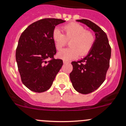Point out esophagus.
<instances>
[{
    "label": "esophagus",
    "instance_id": "34e87169",
    "mask_svg": "<svg viewBox=\"0 0 126 126\" xmlns=\"http://www.w3.org/2000/svg\"><path fill=\"white\" fill-rule=\"evenodd\" d=\"M69 62H68V61L66 60H63V63L64 64H68V63H69Z\"/></svg>",
    "mask_w": 126,
    "mask_h": 126
}]
</instances>
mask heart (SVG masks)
I'll return each instance as SVG.
<instances>
[{
	"instance_id": "heart-1",
	"label": "heart",
	"mask_w": 126,
	"mask_h": 126,
	"mask_svg": "<svg viewBox=\"0 0 126 126\" xmlns=\"http://www.w3.org/2000/svg\"><path fill=\"white\" fill-rule=\"evenodd\" d=\"M63 33L58 29L53 31L52 39L57 50H60L70 40L71 47L64 49L57 54L58 58L64 60H70L87 55L93 47L95 36L93 33L85 30L83 25L76 22H71L62 28Z\"/></svg>"
}]
</instances>
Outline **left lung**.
I'll use <instances>...</instances> for the list:
<instances>
[{"label": "left lung", "instance_id": "1", "mask_svg": "<svg viewBox=\"0 0 126 126\" xmlns=\"http://www.w3.org/2000/svg\"><path fill=\"white\" fill-rule=\"evenodd\" d=\"M76 21L87 25L96 36L93 47L88 55L81 60L71 63L73 69L69 77L72 86L77 92L86 94L97 90L105 80L111 47L106 33L98 25L85 19Z\"/></svg>", "mask_w": 126, "mask_h": 126}]
</instances>
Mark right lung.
<instances>
[{"label": "right lung", "mask_w": 126, "mask_h": 126, "mask_svg": "<svg viewBox=\"0 0 126 126\" xmlns=\"http://www.w3.org/2000/svg\"><path fill=\"white\" fill-rule=\"evenodd\" d=\"M65 22L45 18L30 24L22 32L16 51V60L24 85L31 91L42 93L50 88L63 60L55 59L56 48L52 39L56 25ZM47 58H51L47 61Z\"/></svg>", "instance_id": "right-lung-1"}]
</instances>
